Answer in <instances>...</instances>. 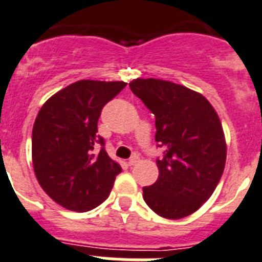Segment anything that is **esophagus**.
Listing matches in <instances>:
<instances>
[{
	"mask_svg": "<svg viewBox=\"0 0 262 262\" xmlns=\"http://www.w3.org/2000/svg\"><path fill=\"white\" fill-rule=\"evenodd\" d=\"M137 162H138V157L137 156H133V157H132L130 160L127 161V165H129V166H133V165H136Z\"/></svg>",
	"mask_w": 262,
	"mask_h": 262,
	"instance_id": "34e87169",
	"label": "esophagus"
}]
</instances>
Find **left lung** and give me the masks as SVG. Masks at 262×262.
<instances>
[{
    "label": "left lung",
    "instance_id": "8db88e82",
    "mask_svg": "<svg viewBox=\"0 0 262 262\" xmlns=\"http://www.w3.org/2000/svg\"><path fill=\"white\" fill-rule=\"evenodd\" d=\"M132 92L156 116L158 179L142 189L148 206L164 219L194 213L213 194L226 161V141L219 114L201 93L184 85L137 78Z\"/></svg>",
    "mask_w": 262,
    "mask_h": 262
}]
</instances>
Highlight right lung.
<instances>
[{
	"label": "right lung",
	"mask_w": 262,
	"mask_h": 262,
	"mask_svg": "<svg viewBox=\"0 0 262 262\" xmlns=\"http://www.w3.org/2000/svg\"><path fill=\"white\" fill-rule=\"evenodd\" d=\"M126 86L124 81L80 80L53 94L37 114L32 160L37 181L53 201L74 212H88L109 197L121 173L118 162L101 148L97 122L107 101Z\"/></svg>",
	"instance_id": "right-lung-1"
}]
</instances>
